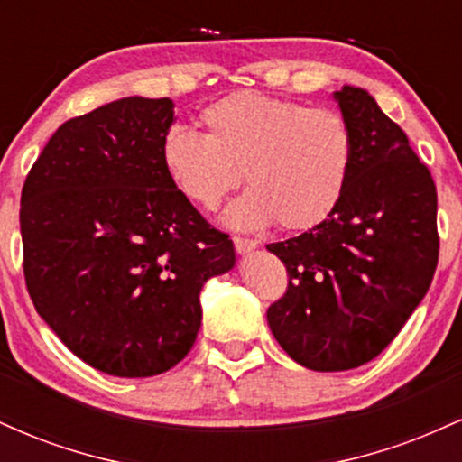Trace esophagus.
I'll return each instance as SVG.
<instances>
[{"mask_svg":"<svg viewBox=\"0 0 462 462\" xmlns=\"http://www.w3.org/2000/svg\"><path fill=\"white\" fill-rule=\"evenodd\" d=\"M232 243H235V249L238 254L252 252V249H256V245H258L254 238H245V236H235V238H232Z\"/></svg>","mask_w":462,"mask_h":462,"instance_id":"esophagus-1","label":"esophagus"}]
</instances>
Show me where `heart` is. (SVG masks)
<instances>
[{
	"instance_id": "1",
	"label": "heart",
	"mask_w": 462,
	"mask_h": 462,
	"mask_svg": "<svg viewBox=\"0 0 462 462\" xmlns=\"http://www.w3.org/2000/svg\"><path fill=\"white\" fill-rule=\"evenodd\" d=\"M204 136L173 128L164 136V171L184 198L215 210L243 180L249 189L227 210L236 227L273 224L309 230L337 208L354 161L347 121L337 110L235 93L199 116Z\"/></svg>"
}]
</instances>
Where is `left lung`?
<instances>
[{"label":"left lung","instance_id":"1","mask_svg":"<svg viewBox=\"0 0 462 462\" xmlns=\"http://www.w3.org/2000/svg\"><path fill=\"white\" fill-rule=\"evenodd\" d=\"M354 141L346 193L304 235L269 243L286 293L267 310L275 341L312 371L369 363L400 334L439 263L437 187L404 130L356 87L334 93Z\"/></svg>","mask_w":462,"mask_h":462}]
</instances>
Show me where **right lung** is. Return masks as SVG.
I'll return each instance as SVG.
<instances>
[{"mask_svg":"<svg viewBox=\"0 0 462 462\" xmlns=\"http://www.w3.org/2000/svg\"><path fill=\"white\" fill-rule=\"evenodd\" d=\"M171 99L125 97L58 128L21 190L23 275L36 312L91 367L169 371L193 347L199 291L235 245L164 171Z\"/></svg>","mask_w":462,"mask_h":462,"instance_id":"1","label":"right lung"}]
</instances>
